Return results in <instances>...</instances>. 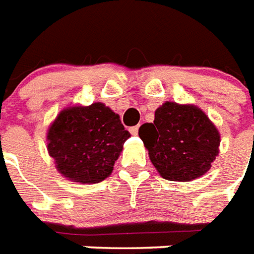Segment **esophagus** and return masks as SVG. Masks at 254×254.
Listing matches in <instances>:
<instances>
[{"instance_id":"obj_1","label":"esophagus","mask_w":254,"mask_h":254,"mask_svg":"<svg viewBox=\"0 0 254 254\" xmlns=\"http://www.w3.org/2000/svg\"><path fill=\"white\" fill-rule=\"evenodd\" d=\"M129 132L132 133V135H137V132H139V126H133V127H131V128H129Z\"/></svg>"}]
</instances>
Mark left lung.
<instances>
[{
	"mask_svg": "<svg viewBox=\"0 0 254 254\" xmlns=\"http://www.w3.org/2000/svg\"><path fill=\"white\" fill-rule=\"evenodd\" d=\"M139 136L162 178L191 181L203 176L219 153L220 135L203 111L190 105L165 102L153 123L140 127Z\"/></svg>",
	"mask_w": 254,
	"mask_h": 254,
	"instance_id": "obj_1",
	"label": "left lung"
}]
</instances>
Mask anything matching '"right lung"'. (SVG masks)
Segmentation results:
<instances>
[{"label": "right lung", "mask_w": 254, "mask_h": 254, "mask_svg": "<svg viewBox=\"0 0 254 254\" xmlns=\"http://www.w3.org/2000/svg\"><path fill=\"white\" fill-rule=\"evenodd\" d=\"M129 136L119 115L97 102L63 110L48 129L47 149L64 177L98 184L111 174Z\"/></svg>", "instance_id": "obj_1"}]
</instances>
